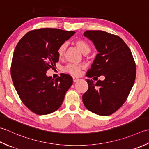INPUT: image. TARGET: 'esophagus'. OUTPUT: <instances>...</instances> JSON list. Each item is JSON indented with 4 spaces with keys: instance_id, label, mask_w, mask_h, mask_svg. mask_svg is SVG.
<instances>
[{
    "instance_id": "esophagus-1",
    "label": "esophagus",
    "mask_w": 149,
    "mask_h": 149,
    "mask_svg": "<svg viewBox=\"0 0 149 149\" xmlns=\"http://www.w3.org/2000/svg\"><path fill=\"white\" fill-rule=\"evenodd\" d=\"M72 79H73V81H74V82H76V81H77L78 80H80V79H79V78L75 77H74L73 78H72Z\"/></svg>"
}]
</instances>
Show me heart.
Instances as JSON below:
<instances>
[{"mask_svg": "<svg viewBox=\"0 0 149 149\" xmlns=\"http://www.w3.org/2000/svg\"><path fill=\"white\" fill-rule=\"evenodd\" d=\"M74 44L76 45L79 49L80 50L81 53L84 54H87L90 53L91 51V46L86 41L81 39H77L74 40ZM67 47L66 43H63L60 45L58 49L57 50L58 56L60 58H62L64 55L65 50ZM83 65H77V64H68L64 68V71L68 72L72 75L77 76L80 74L81 69L83 68Z\"/></svg>", "mask_w": 149, "mask_h": 149, "instance_id": "heart-1", "label": "heart"}]
</instances>
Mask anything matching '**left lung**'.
I'll return each mask as SVG.
<instances>
[{
    "instance_id": "left-lung-1",
    "label": "left lung",
    "mask_w": 149,
    "mask_h": 149,
    "mask_svg": "<svg viewBox=\"0 0 149 149\" xmlns=\"http://www.w3.org/2000/svg\"><path fill=\"white\" fill-rule=\"evenodd\" d=\"M84 35L98 51L87 77L104 75V80L86 79L89 88L82 96L88 110L109 116L125 103L134 85L136 68L129 47L120 36L104 31H86Z\"/></svg>"
}]
</instances>
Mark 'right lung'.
<instances>
[{
  "label": "right lung",
  "mask_w": 149,
  "mask_h": 149,
  "mask_svg": "<svg viewBox=\"0 0 149 149\" xmlns=\"http://www.w3.org/2000/svg\"><path fill=\"white\" fill-rule=\"evenodd\" d=\"M74 33L53 28L35 29L27 33L15 47L11 66L12 80L20 100L33 113L48 114L62 104L72 78L62 73L54 80L46 72L58 62L60 45Z\"/></svg>",
  "instance_id": "1"
}]
</instances>
